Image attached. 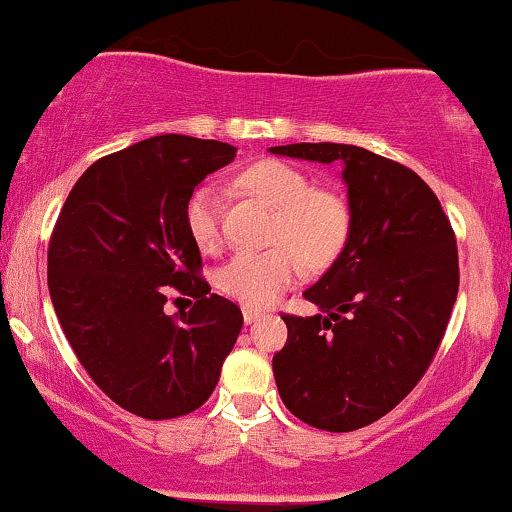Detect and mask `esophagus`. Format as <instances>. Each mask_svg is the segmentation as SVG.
<instances>
[{"mask_svg":"<svg viewBox=\"0 0 512 512\" xmlns=\"http://www.w3.org/2000/svg\"><path fill=\"white\" fill-rule=\"evenodd\" d=\"M260 317H262L260 310H252V307H243V319H245V324L257 322V319H260Z\"/></svg>","mask_w":512,"mask_h":512,"instance_id":"obj_1","label":"esophagus"}]
</instances>
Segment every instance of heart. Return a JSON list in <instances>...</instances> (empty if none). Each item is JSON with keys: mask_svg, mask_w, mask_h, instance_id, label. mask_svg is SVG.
I'll list each match as a JSON object with an SVG mask.
<instances>
[{"mask_svg": "<svg viewBox=\"0 0 512 512\" xmlns=\"http://www.w3.org/2000/svg\"><path fill=\"white\" fill-rule=\"evenodd\" d=\"M240 188L276 209L272 248L238 252L217 276L219 291L245 307H267L312 269H326L346 248L350 207L331 188H317L300 166L260 159L238 174ZM183 224L197 250L214 255L224 245L221 200L209 186L195 188L183 207Z\"/></svg>", "mask_w": 512, "mask_h": 512, "instance_id": "1", "label": "heart"}]
</instances>
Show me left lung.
I'll use <instances>...</instances> for the list:
<instances>
[{
  "mask_svg": "<svg viewBox=\"0 0 512 512\" xmlns=\"http://www.w3.org/2000/svg\"><path fill=\"white\" fill-rule=\"evenodd\" d=\"M274 155L341 162L350 236L303 293L326 315H281L279 396L298 420L355 432L391 412L432 365L458 298V245L439 197L408 166L365 147L295 143Z\"/></svg>",
  "mask_w": 512,
  "mask_h": 512,
  "instance_id": "obj_1",
  "label": "left lung"
}]
</instances>
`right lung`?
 Returning a JSON list of instances; mask_svg holds the SVG:
<instances>
[{"label":"right lung","mask_w":512,"mask_h":512,"mask_svg":"<svg viewBox=\"0 0 512 512\" xmlns=\"http://www.w3.org/2000/svg\"><path fill=\"white\" fill-rule=\"evenodd\" d=\"M236 147L157 135L97 159L61 207L47 286L78 362L123 410L171 420L200 408L236 346L243 312L209 293L183 224L188 195ZM194 307L163 310L170 291Z\"/></svg>","instance_id":"obj_1"}]
</instances>
